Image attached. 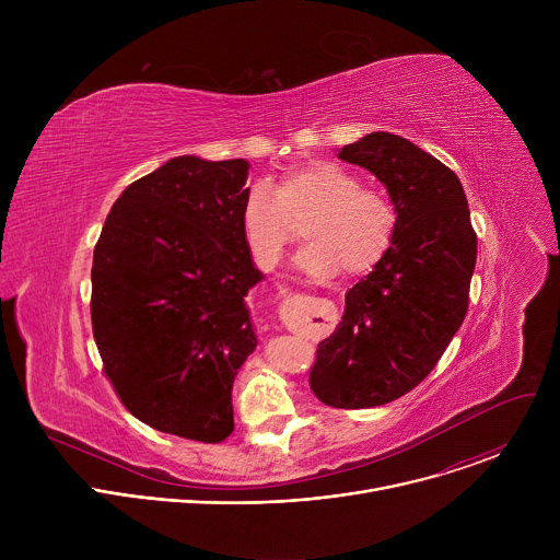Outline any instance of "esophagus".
Masks as SVG:
<instances>
[{
  "label": "esophagus",
  "mask_w": 560,
  "mask_h": 560,
  "mask_svg": "<svg viewBox=\"0 0 560 560\" xmlns=\"http://www.w3.org/2000/svg\"><path fill=\"white\" fill-rule=\"evenodd\" d=\"M301 301H303L301 314L292 318V326H294V328L310 324V322H312V312H318V314H322L324 322H328V314H326V310L322 307V301H316L314 296H301ZM322 326H326V324H322Z\"/></svg>",
  "instance_id": "34e87169"
}]
</instances>
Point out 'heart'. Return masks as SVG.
I'll list each match as a JSON object with an SVG mask.
<instances>
[{"label": "heart", "instance_id": "heart-1", "mask_svg": "<svg viewBox=\"0 0 560 560\" xmlns=\"http://www.w3.org/2000/svg\"><path fill=\"white\" fill-rule=\"evenodd\" d=\"M303 224L307 244L296 255V268L312 277H332L341 268L359 277L374 270L387 255L396 210L374 188L335 164L314 159L288 171L275 186H253L242 206V234L261 268H275Z\"/></svg>", "mask_w": 560, "mask_h": 560}]
</instances>
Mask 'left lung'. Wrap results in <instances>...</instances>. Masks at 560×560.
<instances>
[{
	"instance_id": "8db88e82",
	"label": "left lung",
	"mask_w": 560,
	"mask_h": 560,
	"mask_svg": "<svg viewBox=\"0 0 560 560\" xmlns=\"http://www.w3.org/2000/svg\"><path fill=\"white\" fill-rule=\"evenodd\" d=\"M337 156L372 173L396 210L387 255L346 292L341 322L310 372L318 401L361 410L417 387L458 332L476 234L460 179L412 141L370 132Z\"/></svg>"
}]
</instances>
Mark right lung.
<instances>
[{
    "label": "right lung",
    "instance_id": "add662e5",
    "mask_svg": "<svg viewBox=\"0 0 560 560\" xmlns=\"http://www.w3.org/2000/svg\"><path fill=\"white\" fill-rule=\"evenodd\" d=\"M250 164L182 154L132 182L93 255V335L141 423L219 443L232 383L259 339L248 292L264 281L242 234Z\"/></svg>",
    "mask_w": 560,
    "mask_h": 560
}]
</instances>
